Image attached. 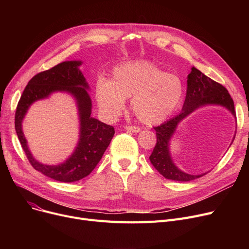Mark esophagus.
<instances>
[{
    "label": "esophagus",
    "mask_w": 249,
    "mask_h": 249,
    "mask_svg": "<svg viewBox=\"0 0 249 249\" xmlns=\"http://www.w3.org/2000/svg\"><path fill=\"white\" fill-rule=\"evenodd\" d=\"M125 129L127 130V131L133 132V133H138V132H140V128H139V127H136V126H126Z\"/></svg>",
    "instance_id": "34e87169"
}]
</instances>
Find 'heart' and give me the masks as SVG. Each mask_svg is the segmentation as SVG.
Returning <instances> with one entry per match:
<instances>
[{
	"label": "heart",
	"instance_id": "b5f03b06",
	"mask_svg": "<svg viewBox=\"0 0 249 249\" xmlns=\"http://www.w3.org/2000/svg\"><path fill=\"white\" fill-rule=\"evenodd\" d=\"M184 94L179 76L147 61L118 65L110 80L101 77L95 87L96 100L105 116L116 117L124 108L125 99L131 98L133 114L145 125L167 119L178 108Z\"/></svg>",
	"mask_w": 249,
	"mask_h": 249
}]
</instances>
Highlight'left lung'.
<instances>
[{
	"label": "left lung",
	"mask_w": 249,
	"mask_h": 249,
	"mask_svg": "<svg viewBox=\"0 0 249 249\" xmlns=\"http://www.w3.org/2000/svg\"><path fill=\"white\" fill-rule=\"evenodd\" d=\"M187 83V95L181 112L161 125L154 127L156 144L149 156L150 162L156 168V171L165 178L178 181H190L207 174L190 175L182 172L175 164L169 150V142L176 132L178 125L194 111L208 105H217L226 108L236 119L233 100L223 86L211 80L194 67L188 75Z\"/></svg>",
	"instance_id": "1"
}]
</instances>
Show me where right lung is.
Here are the masks:
<instances>
[{"label":"right lung","mask_w":249,"mask_h":249,"mask_svg":"<svg viewBox=\"0 0 249 249\" xmlns=\"http://www.w3.org/2000/svg\"><path fill=\"white\" fill-rule=\"evenodd\" d=\"M81 64V60L63 61L34 75L23 91L15 114L16 132L31 165L44 176L63 182L80 180L93 172L115 134L113 126L90 116L91 100L88 93L89 87L78 69ZM55 91H65L75 98L80 119V138L67 161L56 166H49L39 163L33 158L22 133L21 122L34 101L46 98Z\"/></svg>","instance_id":"add662e5"}]
</instances>
